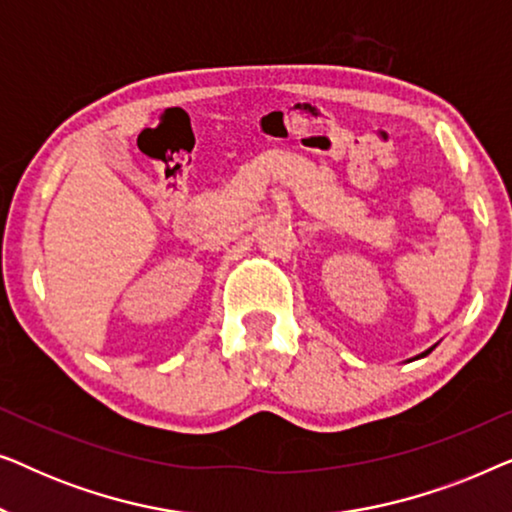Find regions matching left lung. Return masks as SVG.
Here are the masks:
<instances>
[{"label":"left lung","instance_id":"1","mask_svg":"<svg viewBox=\"0 0 512 512\" xmlns=\"http://www.w3.org/2000/svg\"><path fill=\"white\" fill-rule=\"evenodd\" d=\"M433 349V347H431ZM431 349H429V352H431ZM429 352H424V354H419V356H426V354H429Z\"/></svg>","mask_w":512,"mask_h":512}]
</instances>
